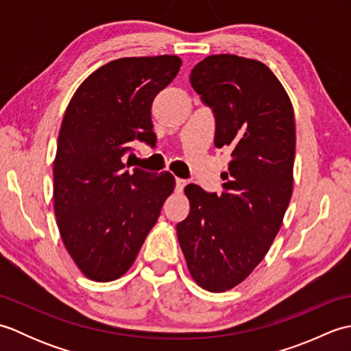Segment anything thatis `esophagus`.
Listing matches in <instances>:
<instances>
[{
    "instance_id": "esophagus-1",
    "label": "esophagus",
    "mask_w": 351,
    "mask_h": 351,
    "mask_svg": "<svg viewBox=\"0 0 351 351\" xmlns=\"http://www.w3.org/2000/svg\"><path fill=\"white\" fill-rule=\"evenodd\" d=\"M185 185H187V181L181 180V178H176V190L178 191H182Z\"/></svg>"
}]
</instances>
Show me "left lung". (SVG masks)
<instances>
[{
    "mask_svg": "<svg viewBox=\"0 0 351 351\" xmlns=\"http://www.w3.org/2000/svg\"><path fill=\"white\" fill-rule=\"evenodd\" d=\"M215 116V147L232 160L220 195L185 187L190 214L176 232L191 278L225 293L264 259L293 195L295 121L289 96L264 63L208 56L190 73Z\"/></svg>",
    "mask_w": 351,
    "mask_h": 351,
    "instance_id": "left-lung-1",
    "label": "left lung"
}]
</instances>
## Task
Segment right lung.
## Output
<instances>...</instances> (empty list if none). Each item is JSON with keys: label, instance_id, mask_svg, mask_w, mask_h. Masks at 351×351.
<instances>
[{"label": "right lung", "instance_id": "obj_1", "mask_svg": "<svg viewBox=\"0 0 351 351\" xmlns=\"http://www.w3.org/2000/svg\"><path fill=\"white\" fill-rule=\"evenodd\" d=\"M178 56L123 57L88 75L64 111L54 158V213L62 240L86 278L130 270L162 204L169 171L125 170L130 143H152L151 107L180 72Z\"/></svg>", "mask_w": 351, "mask_h": 351}]
</instances>
